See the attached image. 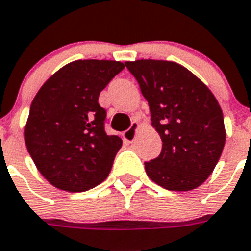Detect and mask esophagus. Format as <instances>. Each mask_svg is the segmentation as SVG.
Wrapping results in <instances>:
<instances>
[{"mask_svg":"<svg viewBox=\"0 0 251 251\" xmlns=\"http://www.w3.org/2000/svg\"><path fill=\"white\" fill-rule=\"evenodd\" d=\"M138 122L136 121H132L131 122V126H130L129 129L126 130L125 132H124V139H125L126 142L129 143H132L134 140H135L136 138V130H138Z\"/></svg>","mask_w":251,"mask_h":251,"instance_id":"obj_1","label":"esophagus"}]
</instances>
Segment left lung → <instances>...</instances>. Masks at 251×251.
Wrapping results in <instances>:
<instances>
[{
    "label": "left lung",
    "mask_w": 251,
    "mask_h": 251,
    "mask_svg": "<svg viewBox=\"0 0 251 251\" xmlns=\"http://www.w3.org/2000/svg\"><path fill=\"white\" fill-rule=\"evenodd\" d=\"M125 65L148 100L151 125L162 139L161 154L144 163L147 175L167 190L201 186L213 172L226 142L216 97L186 67L172 61Z\"/></svg>",
    "instance_id": "1"
}]
</instances>
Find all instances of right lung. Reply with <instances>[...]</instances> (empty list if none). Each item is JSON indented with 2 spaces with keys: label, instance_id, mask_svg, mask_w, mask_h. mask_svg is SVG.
Instances as JSON below:
<instances>
[{
  "label": "right lung",
  "instance_id": "obj_1",
  "mask_svg": "<svg viewBox=\"0 0 251 251\" xmlns=\"http://www.w3.org/2000/svg\"><path fill=\"white\" fill-rule=\"evenodd\" d=\"M119 61L77 60L54 73L31 102L25 144L57 189L80 193L106 180L122 140L104 131L100 93L124 70Z\"/></svg>",
  "mask_w": 251,
  "mask_h": 251
}]
</instances>
